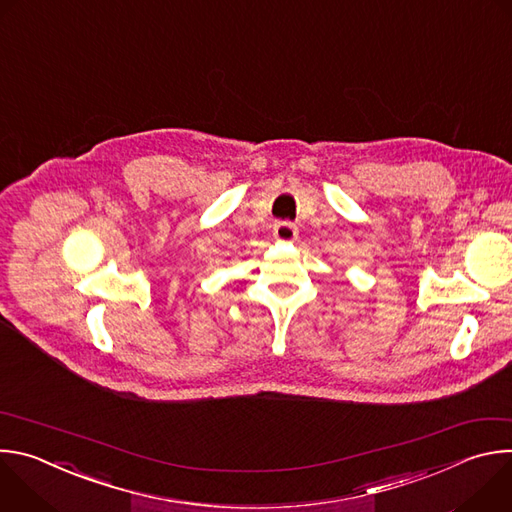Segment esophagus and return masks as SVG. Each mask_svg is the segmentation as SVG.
<instances>
[{"label":"esophagus","instance_id":"34e87169","mask_svg":"<svg viewBox=\"0 0 512 512\" xmlns=\"http://www.w3.org/2000/svg\"><path fill=\"white\" fill-rule=\"evenodd\" d=\"M273 237L279 241H294L298 239V227L289 221H279L273 227Z\"/></svg>","mask_w":512,"mask_h":512}]
</instances>
